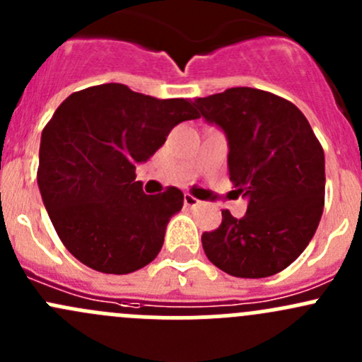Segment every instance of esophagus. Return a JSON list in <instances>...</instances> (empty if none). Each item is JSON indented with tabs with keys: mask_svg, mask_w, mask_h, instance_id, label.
Returning <instances> with one entry per match:
<instances>
[{
	"mask_svg": "<svg viewBox=\"0 0 362 362\" xmlns=\"http://www.w3.org/2000/svg\"><path fill=\"white\" fill-rule=\"evenodd\" d=\"M184 203H185V206L192 208V206H198L199 199L194 198V196H192V194H185L184 196Z\"/></svg>",
	"mask_w": 362,
	"mask_h": 362,
	"instance_id": "1",
	"label": "esophagus"
}]
</instances>
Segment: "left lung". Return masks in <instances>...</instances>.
<instances>
[{
    "mask_svg": "<svg viewBox=\"0 0 362 362\" xmlns=\"http://www.w3.org/2000/svg\"><path fill=\"white\" fill-rule=\"evenodd\" d=\"M224 129L229 180L249 204L242 218L222 210L203 233L211 264L240 279L280 273L306 249L324 210V151L296 105L268 90L233 87L192 101Z\"/></svg>",
    "mask_w": 362,
    "mask_h": 362,
    "instance_id": "1",
    "label": "left lung"
}]
</instances>
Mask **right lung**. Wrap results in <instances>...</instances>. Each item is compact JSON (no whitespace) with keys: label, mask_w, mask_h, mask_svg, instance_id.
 I'll list each match as a JSON object with an SVG mask.
<instances>
[{"label":"right lung","mask_w":362,"mask_h":362,"mask_svg":"<svg viewBox=\"0 0 362 362\" xmlns=\"http://www.w3.org/2000/svg\"><path fill=\"white\" fill-rule=\"evenodd\" d=\"M184 98L158 100L124 83L68 96L40 144L38 187L63 245L80 262L126 275L156 259L184 194H145L136 163L154 154L177 124L198 119Z\"/></svg>","instance_id":"right-lung-1"}]
</instances>
